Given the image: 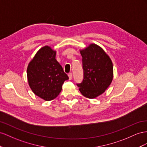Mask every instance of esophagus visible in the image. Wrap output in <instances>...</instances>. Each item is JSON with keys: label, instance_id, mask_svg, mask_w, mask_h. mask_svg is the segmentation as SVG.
I'll return each instance as SVG.
<instances>
[{"label": "esophagus", "instance_id": "1", "mask_svg": "<svg viewBox=\"0 0 147 147\" xmlns=\"http://www.w3.org/2000/svg\"><path fill=\"white\" fill-rule=\"evenodd\" d=\"M68 77H69V80H71V79H72V78H73V74L71 73H69L68 74Z\"/></svg>", "mask_w": 147, "mask_h": 147}]
</instances>
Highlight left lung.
<instances>
[{
	"label": "left lung",
	"mask_w": 147,
	"mask_h": 147,
	"mask_svg": "<svg viewBox=\"0 0 147 147\" xmlns=\"http://www.w3.org/2000/svg\"><path fill=\"white\" fill-rule=\"evenodd\" d=\"M80 52L84 78L77 86L84 97L94 98L103 94L110 85L113 78L112 61L103 49L94 44Z\"/></svg>",
	"instance_id": "obj_1"
}]
</instances>
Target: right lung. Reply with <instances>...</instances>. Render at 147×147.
<instances>
[{
	"mask_svg": "<svg viewBox=\"0 0 147 147\" xmlns=\"http://www.w3.org/2000/svg\"><path fill=\"white\" fill-rule=\"evenodd\" d=\"M55 56L56 51L44 46L28 66L29 87L35 95L45 101L55 98L61 91L63 84L69 79Z\"/></svg>",
	"mask_w": 147,
	"mask_h": 147,
	"instance_id": "1",
	"label": "right lung"
}]
</instances>
